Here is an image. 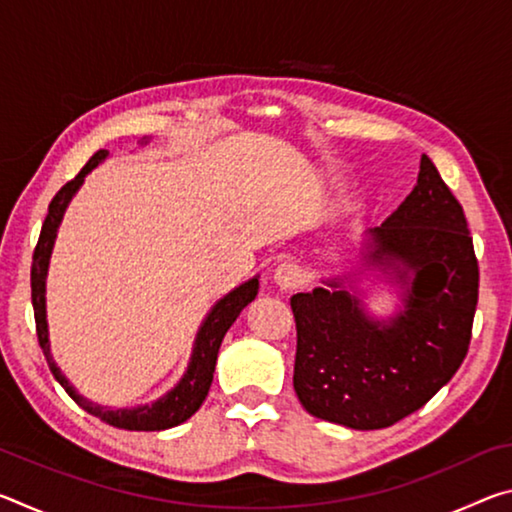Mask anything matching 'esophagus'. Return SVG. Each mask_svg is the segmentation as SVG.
Wrapping results in <instances>:
<instances>
[{
    "instance_id": "1",
    "label": "esophagus",
    "mask_w": 512,
    "mask_h": 512,
    "mask_svg": "<svg viewBox=\"0 0 512 512\" xmlns=\"http://www.w3.org/2000/svg\"><path fill=\"white\" fill-rule=\"evenodd\" d=\"M275 282L280 284L282 289H293V287H298V284L302 282V268L298 266V264H293V262H282L280 266L275 268Z\"/></svg>"
}]
</instances>
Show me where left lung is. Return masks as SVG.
<instances>
[{
    "mask_svg": "<svg viewBox=\"0 0 512 512\" xmlns=\"http://www.w3.org/2000/svg\"><path fill=\"white\" fill-rule=\"evenodd\" d=\"M363 262L400 284L404 309L370 318L343 277L296 293L293 388L316 418L370 431L427 404L472 339L479 262L463 207L427 155L413 192L368 232Z\"/></svg>",
    "mask_w": 512,
    "mask_h": 512,
    "instance_id": "1",
    "label": "left lung"
}]
</instances>
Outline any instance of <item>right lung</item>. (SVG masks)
Returning <instances> with one entry per match:
<instances>
[{
    "label": "right lung",
    "instance_id": "right-lung-1",
    "mask_svg": "<svg viewBox=\"0 0 512 512\" xmlns=\"http://www.w3.org/2000/svg\"><path fill=\"white\" fill-rule=\"evenodd\" d=\"M108 151L101 149L92 155L88 164L79 171V176L69 180L67 185L60 187V192L51 198L49 203V214L45 223H42L40 230V239L38 246L33 250V264H31V300H33V314H36V332H38V341L40 348L45 352L49 370L54 372V377L60 386L65 388L67 395L81 406L83 411H88L94 418L103 420L106 424H112L117 429H128V431H162V429H171L176 424L185 422L187 418L201 409V404L205 402L207 391L212 386V377H214V366H216V357H219V348L225 332H228L230 325L235 323L237 316L244 311L248 302H253L259 289V280L253 277L241 284V287L232 289L228 296H223L216 305L212 307L210 314L203 320L201 329L196 334V343H194V352L192 359H189L187 372L183 379L178 381L171 391L155 400L153 404H144L137 406V409H108V406L94 404L90 400H85L83 395L76 393V388L69 384L67 377L60 372L56 366L54 357H51L49 350V332H47V309H45V280H47V268H49V257H51V248H54L56 241V232L58 225L63 221V214L67 210L72 196L79 192V187L83 185V180L88 173L97 167L101 160H106Z\"/></svg>",
    "mask_w": 512,
    "mask_h": 512
}]
</instances>
